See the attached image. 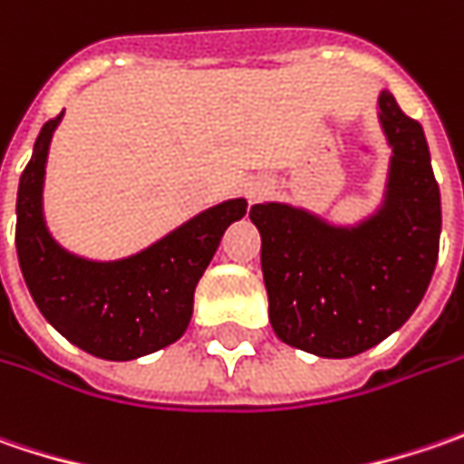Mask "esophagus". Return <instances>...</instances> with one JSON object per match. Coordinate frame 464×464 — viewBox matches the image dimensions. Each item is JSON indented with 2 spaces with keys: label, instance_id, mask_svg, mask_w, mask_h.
Segmentation results:
<instances>
[{
  "label": "esophagus",
  "instance_id": "obj_1",
  "mask_svg": "<svg viewBox=\"0 0 464 464\" xmlns=\"http://www.w3.org/2000/svg\"><path fill=\"white\" fill-rule=\"evenodd\" d=\"M265 194V187L262 184H254V187H249V199H259Z\"/></svg>",
  "mask_w": 464,
  "mask_h": 464
}]
</instances>
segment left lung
<instances>
[{
  "label": "left lung",
  "mask_w": 464,
  "mask_h": 464,
  "mask_svg": "<svg viewBox=\"0 0 464 464\" xmlns=\"http://www.w3.org/2000/svg\"><path fill=\"white\" fill-rule=\"evenodd\" d=\"M392 145L382 208L358 226L265 202L249 210L262 236V275L275 334L322 358H351L400 330L431 283L441 197L423 127L392 92L379 95Z\"/></svg>",
  "instance_id": "8db88e82"
}]
</instances>
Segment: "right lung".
<instances>
[{
  "instance_id": "1",
  "label": "right lung",
  "mask_w": 464,
  "mask_h": 464,
  "mask_svg": "<svg viewBox=\"0 0 464 464\" xmlns=\"http://www.w3.org/2000/svg\"><path fill=\"white\" fill-rule=\"evenodd\" d=\"M49 119L33 145L17 189V259L35 306L72 345L106 361H131L160 351L187 333L194 288L208 270L226 228L246 215V199H228L194 215L152 246L116 262L70 254L44 220V173Z\"/></svg>"
}]
</instances>
